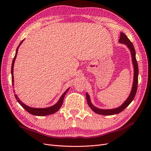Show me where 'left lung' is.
<instances>
[{
  "mask_svg": "<svg viewBox=\"0 0 151 151\" xmlns=\"http://www.w3.org/2000/svg\"><path fill=\"white\" fill-rule=\"evenodd\" d=\"M119 43H123L126 45L127 47L129 48L131 55H132V63H133L134 65V81H133V85H132V88L130 95L129 97L125 100V101L123 103L121 106L119 107L113 108V109H100L98 108H96L94 106V105L91 103L89 95L88 93H86V96L87 99V102L89 106V107L91 108L92 110L95 112L96 113L99 114V115H116V114L120 113L122 112L123 109L125 108H127L129 105L130 104V103L133 101V99L135 98V96L137 92V84H138V75H139V68H138V64L136 60L135 57V51L134 47V45L132 43L130 42V40L128 38L127 36L123 33H120V38L119 39Z\"/></svg>",
  "mask_w": 151,
  "mask_h": 151,
  "instance_id": "obj_1",
  "label": "left lung"
}]
</instances>
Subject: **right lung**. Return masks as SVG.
Segmentation results:
<instances>
[{
  "label": "right lung",
  "mask_w": 151,
  "mask_h": 151,
  "mask_svg": "<svg viewBox=\"0 0 151 151\" xmlns=\"http://www.w3.org/2000/svg\"><path fill=\"white\" fill-rule=\"evenodd\" d=\"M24 40L22 41V42L20 43V44L19 45V46L17 47V49H16V55L14 57L13 59V61L12 63V67H11V74H12V86H14V76H13V71H14V62L16 58V56H17V51H18V48H19V46L21 45V43L23 42ZM69 89V88H68L65 91V93H63V94L61 96V97L59 99L58 101H57V103L56 104H55L54 105L52 106H50L48 108H32L30 106H27L24 103H22L21 100L19 99V98L17 97V96L16 94H14V96L17 100V101L19 103L21 106L24 109L28 111V113H29L31 115H36V116H47V115H51V114H53L55 113H56L57 111H58L59 110V109H60L62 106L63 101V98L65 97V95L67 93V91Z\"/></svg>",
  "instance_id": "1"
}]
</instances>
